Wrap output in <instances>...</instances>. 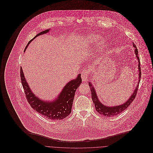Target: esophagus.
Wrapping results in <instances>:
<instances>
[{"label": "esophagus", "instance_id": "esophagus-1", "mask_svg": "<svg viewBox=\"0 0 153 153\" xmlns=\"http://www.w3.org/2000/svg\"><path fill=\"white\" fill-rule=\"evenodd\" d=\"M89 74H90V71H89V69H88L87 68H85L83 69V71L82 72L81 78L84 82H85L86 81H87L88 78Z\"/></svg>", "mask_w": 153, "mask_h": 153}]
</instances>
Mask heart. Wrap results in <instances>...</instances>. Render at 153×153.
<instances>
[{"mask_svg":"<svg viewBox=\"0 0 153 153\" xmlns=\"http://www.w3.org/2000/svg\"><path fill=\"white\" fill-rule=\"evenodd\" d=\"M91 39H92V40H94V41H98L99 40L98 37H97L96 36H92L91 37Z\"/></svg>","mask_w":153,"mask_h":153,"instance_id":"1","label":"heart"}]
</instances>
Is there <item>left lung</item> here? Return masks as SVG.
I'll list each match as a JSON object with an SVG mask.
<instances>
[{"instance_id":"8db88e82","label":"left lung","mask_w":153,"mask_h":153,"mask_svg":"<svg viewBox=\"0 0 153 153\" xmlns=\"http://www.w3.org/2000/svg\"><path fill=\"white\" fill-rule=\"evenodd\" d=\"M134 47L135 48V53L137 56V59L138 60V71H139V80H138V83L137 84V86L135 88V89L134 91L133 94L131 95V97L130 98L123 104L120 105H117V106H112V107H109V106H106L102 104L100 100L98 98V97L97 95L95 88L92 85V84L90 83V82L88 83L89 86L90 87V90L91 91V96H92V101L95 105V109L96 111L100 114L105 116V117H114L115 115H117L118 114H120L121 112H122L123 111L130 106V105L132 103V102L134 101L135 99L137 92L138 91V85L140 84V81L141 79V67H140V58L138 56V49H137V47L135 45L133 44Z\"/></svg>"}]
</instances>
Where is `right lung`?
<instances>
[{
  "label": "right lung",
  "instance_id": "obj_1",
  "mask_svg": "<svg viewBox=\"0 0 153 153\" xmlns=\"http://www.w3.org/2000/svg\"><path fill=\"white\" fill-rule=\"evenodd\" d=\"M49 31V29H46L36 35L27 44L25 51L33 39L41 35L48 33ZM21 78L26 99L32 108L45 118L52 120H60L65 118L71 114L75 91L82 83L81 74H79L76 79L67 83L55 100L46 102L40 100L32 93L25 78L22 68H21Z\"/></svg>",
  "mask_w": 153,
  "mask_h": 153
}]
</instances>
